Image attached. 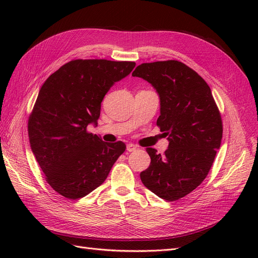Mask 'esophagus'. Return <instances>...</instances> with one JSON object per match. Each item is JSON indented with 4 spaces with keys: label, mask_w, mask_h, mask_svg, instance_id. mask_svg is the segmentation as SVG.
<instances>
[{
    "label": "esophagus",
    "mask_w": 258,
    "mask_h": 258,
    "mask_svg": "<svg viewBox=\"0 0 258 258\" xmlns=\"http://www.w3.org/2000/svg\"><path fill=\"white\" fill-rule=\"evenodd\" d=\"M137 145H135V144H132V143H129V144H127V151L128 152H134V151H136L137 150Z\"/></svg>",
    "instance_id": "1"
}]
</instances>
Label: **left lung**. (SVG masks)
I'll list each match as a JSON object with an SVG mask.
<instances>
[{
    "mask_svg": "<svg viewBox=\"0 0 258 258\" xmlns=\"http://www.w3.org/2000/svg\"><path fill=\"white\" fill-rule=\"evenodd\" d=\"M132 76L147 81L159 95L157 126L169 141L163 155L147 148L151 165L140 177L158 197L178 200L197 188L213 165L223 137L220 111L206 81L179 61L142 63Z\"/></svg>",
    "mask_w": 258,
    "mask_h": 258,
    "instance_id": "1",
    "label": "left lung"
}]
</instances>
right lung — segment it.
<instances>
[{"label": "right lung", "mask_w": 258, "mask_h": 258, "mask_svg": "<svg viewBox=\"0 0 258 258\" xmlns=\"http://www.w3.org/2000/svg\"><path fill=\"white\" fill-rule=\"evenodd\" d=\"M136 62L77 59L45 81L28 121V134L47 183L69 199L85 197L102 184L126 150L121 141L103 142L88 132L97 124L101 102Z\"/></svg>", "instance_id": "add662e5"}]
</instances>
